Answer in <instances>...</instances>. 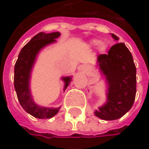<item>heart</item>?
Here are the masks:
<instances>
[{
    "instance_id": "heart-1",
    "label": "heart",
    "mask_w": 149,
    "mask_h": 149,
    "mask_svg": "<svg viewBox=\"0 0 149 149\" xmlns=\"http://www.w3.org/2000/svg\"><path fill=\"white\" fill-rule=\"evenodd\" d=\"M90 44H91V45H92V46H98L99 45L98 49H99V51L101 52H106L107 45H106V44H104V43H102V41L100 40H91Z\"/></svg>"
}]
</instances>
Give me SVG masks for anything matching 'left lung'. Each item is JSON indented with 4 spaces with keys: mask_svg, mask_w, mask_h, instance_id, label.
<instances>
[{
    "mask_svg": "<svg viewBox=\"0 0 149 149\" xmlns=\"http://www.w3.org/2000/svg\"><path fill=\"white\" fill-rule=\"evenodd\" d=\"M111 36L119 40L113 33ZM97 64L108 88L107 101L95 115L106 121L116 120L131 109L135 98L136 68L132 54L124 43H117L110 47L108 54H100Z\"/></svg>",
    "mask_w": 149,
    "mask_h": 149,
    "instance_id": "1",
    "label": "left lung"
}]
</instances>
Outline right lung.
<instances>
[{"label": "right lung", "mask_w": 149, "mask_h": 149, "mask_svg": "<svg viewBox=\"0 0 149 149\" xmlns=\"http://www.w3.org/2000/svg\"><path fill=\"white\" fill-rule=\"evenodd\" d=\"M60 33L58 32L51 33H45L41 32L36 34L21 49L15 63L14 83L18 100L21 107L28 114L36 118H52L58 112L60 109V107L48 108L39 106L35 104L33 100L29 86L31 72L40 51L46 45L56 42L55 39H58ZM62 80L65 82L64 91H65L72 81V77H63Z\"/></svg>", "instance_id": "1"}]
</instances>
